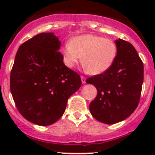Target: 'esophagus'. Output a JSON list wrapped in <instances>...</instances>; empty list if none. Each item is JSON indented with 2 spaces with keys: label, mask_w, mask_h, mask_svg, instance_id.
Returning <instances> with one entry per match:
<instances>
[{
  "label": "esophagus",
  "mask_w": 155,
  "mask_h": 155,
  "mask_svg": "<svg viewBox=\"0 0 155 155\" xmlns=\"http://www.w3.org/2000/svg\"><path fill=\"white\" fill-rule=\"evenodd\" d=\"M81 81L83 84H85L86 83V78L84 76H81Z\"/></svg>",
  "instance_id": "obj_1"
}]
</instances>
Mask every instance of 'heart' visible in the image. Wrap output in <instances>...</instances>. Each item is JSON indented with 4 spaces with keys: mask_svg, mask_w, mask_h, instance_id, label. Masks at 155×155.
I'll return each mask as SVG.
<instances>
[{
    "mask_svg": "<svg viewBox=\"0 0 155 155\" xmlns=\"http://www.w3.org/2000/svg\"><path fill=\"white\" fill-rule=\"evenodd\" d=\"M118 53L116 42L110 39L92 34L78 35L62 50L64 63L69 68H74L81 60L91 74H101L113 65Z\"/></svg>",
    "mask_w": 155,
    "mask_h": 155,
    "instance_id": "heart-1",
    "label": "heart"
}]
</instances>
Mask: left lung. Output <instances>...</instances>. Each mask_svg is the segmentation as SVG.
Returning <instances> with one entry per match:
<instances>
[{"mask_svg": "<svg viewBox=\"0 0 155 155\" xmlns=\"http://www.w3.org/2000/svg\"><path fill=\"white\" fill-rule=\"evenodd\" d=\"M118 53L113 65L101 74L86 80L97 88L90 103V113L98 121L114 124L123 121L137 109L143 81V64L132 44L116 40Z\"/></svg>", "mask_w": 155, "mask_h": 155, "instance_id": "8db88e82", "label": "left lung"}]
</instances>
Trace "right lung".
Masks as SVG:
<instances>
[{"mask_svg":"<svg viewBox=\"0 0 155 155\" xmlns=\"http://www.w3.org/2000/svg\"><path fill=\"white\" fill-rule=\"evenodd\" d=\"M61 42L42 32L19 46L11 71L10 89L21 116L49 126L64 114L70 97L81 86L78 74L63 62Z\"/></svg>","mask_w":155,"mask_h":155,"instance_id":"1","label":"right lung"}]
</instances>
